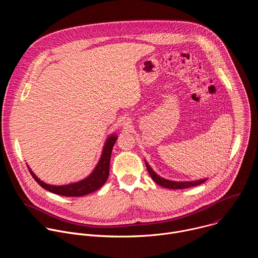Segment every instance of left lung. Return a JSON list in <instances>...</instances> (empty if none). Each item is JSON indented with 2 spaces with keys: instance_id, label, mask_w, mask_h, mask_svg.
<instances>
[{
  "instance_id": "obj_1",
  "label": "left lung",
  "mask_w": 258,
  "mask_h": 258,
  "mask_svg": "<svg viewBox=\"0 0 258 258\" xmlns=\"http://www.w3.org/2000/svg\"><path fill=\"white\" fill-rule=\"evenodd\" d=\"M146 163V167L147 170H148L149 174L151 175V177L154 179V181L158 185H160L161 187L167 188V189H186V188H190V187H195L198 185H201L202 182H204L206 180V178L203 179H198V180H194V181H173V180H168L165 179L163 177H160L158 174H156L153 169L150 167V165Z\"/></svg>"
}]
</instances>
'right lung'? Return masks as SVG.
Segmentation results:
<instances>
[{
  "instance_id": "add662e5",
  "label": "right lung",
  "mask_w": 258,
  "mask_h": 258,
  "mask_svg": "<svg viewBox=\"0 0 258 258\" xmlns=\"http://www.w3.org/2000/svg\"><path fill=\"white\" fill-rule=\"evenodd\" d=\"M116 140H117V137L114 135L108 138V140L104 145L102 156L96 168L87 178L81 181L69 183V185H66V186H52V185H48V183H45L40 178H38V176H35V174L30 170L29 167L28 169L32 177L35 179V181L38 182L42 188H44L47 191H50L51 193L61 195V196H67V197H81V196L88 195L100 189L106 182L109 175L110 158H111L112 148Z\"/></svg>"
}]
</instances>
